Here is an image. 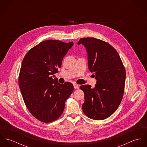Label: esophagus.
Segmentation results:
<instances>
[{"instance_id":"obj_1","label":"esophagus","mask_w":147,"mask_h":147,"mask_svg":"<svg viewBox=\"0 0 147 147\" xmlns=\"http://www.w3.org/2000/svg\"><path fill=\"white\" fill-rule=\"evenodd\" d=\"M74 85V88L75 89H78L79 88V85H78L77 84H75V83H74V84H73Z\"/></svg>"}]
</instances>
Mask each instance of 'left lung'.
<instances>
[{"mask_svg": "<svg viewBox=\"0 0 147 147\" xmlns=\"http://www.w3.org/2000/svg\"><path fill=\"white\" fill-rule=\"evenodd\" d=\"M88 54L89 71L97 80L95 87L83 85L84 93L82 109L84 114L94 120H103L118 109L123 98L126 70L116 50L107 42L95 38H81Z\"/></svg>", "mask_w": 147, "mask_h": 147, "instance_id": "left-lung-1", "label": "left lung"}]
</instances>
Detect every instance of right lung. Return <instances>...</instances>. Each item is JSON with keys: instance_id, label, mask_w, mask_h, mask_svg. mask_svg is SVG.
Returning a JSON list of instances; mask_svg holds the SVG:
<instances>
[{"instance_id": "1", "label": "right lung", "mask_w": 147, "mask_h": 147, "mask_svg": "<svg viewBox=\"0 0 147 147\" xmlns=\"http://www.w3.org/2000/svg\"><path fill=\"white\" fill-rule=\"evenodd\" d=\"M74 43L48 40L32 48L21 64L19 85L26 107L38 120L50 123L63 113L73 84L58 83L55 74Z\"/></svg>"}]
</instances>
